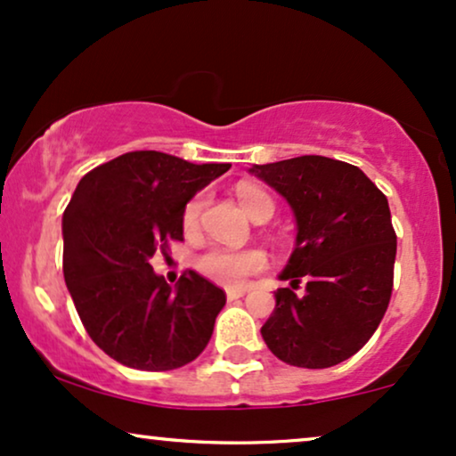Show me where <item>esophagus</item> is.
Here are the masks:
<instances>
[{"instance_id":"esophagus-1","label":"esophagus","mask_w":456,"mask_h":456,"mask_svg":"<svg viewBox=\"0 0 456 456\" xmlns=\"http://www.w3.org/2000/svg\"><path fill=\"white\" fill-rule=\"evenodd\" d=\"M245 288H228L226 289V297L228 300H237V297H243L245 296Z\"/></svg>"}]
</instances>
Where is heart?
<instances>
[{
	"label": "heart",
	"instance_id": "b5f03b06",
	"mask_svg": "<svg viewBox=\"0 0 456 456\" xmlns=\"http://www.w3.org/2000/svg\"><path fill=\"white\" fill-rule=\"evenodd\" d=\"M237 200L243 207V211L251 219L256 217H268L271 219L274 211V202L264 190L256 188V185L240 183L237 188ZM202 194L194 196L192 200L185 205L183 209V228L194 230L199 226V217L202 211ZM266 266V256L257 249H228V247H211L205 254L199 256L196 260V268L209 277L216 283L228 285V288H239L243 285L247 277L260 273Z\"/></svg>",
	"mask_w": 456,
	"mask_h": 456
}]
</instances>
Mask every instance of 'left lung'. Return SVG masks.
<instances>
[{
	"instance_id": "1",
	"label": "left lung",
	"mask_w": 456,
	"mask_h": 456,
	"mask_svg": "<svg viewBox=\"0 0 456 456\" xmlns=\"http://www.w3.org/2000/svg\"><path fill=\"white\" fill-rule=\"evenodd\" d=\"M288 200L296 247L274 291V311L262 338L281 362L331 368L362 348L385 317L393 289L397 239L387 196L362 168L325 156L254 165ZM300 278L305 294H293Z\"/></svg>"
}]
</instances>
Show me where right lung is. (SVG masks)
Here are the masks:
<instances>
[{"label": "right lung", "instance_id": "1", "mask_svg": "<svg viewBox=\"0 0 456 456\" xmlns=\"http://www.w3.org/2000/svg\"><path fill=\"white\" fill-rule=\"evenodd\" d=\"M228 162L128 151L86 173L63 213V274L94 345L118 363L165 372L194 362L226 294L185 271L175 288L150 260L183 240V209Z\"/></svg>", "mask_w": 456, "mask_h": 456}]
</instances>
